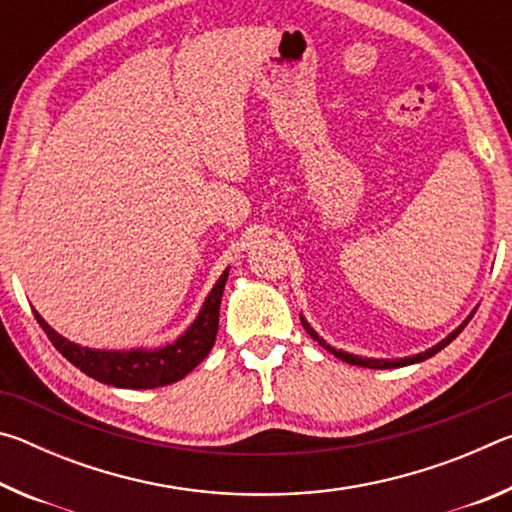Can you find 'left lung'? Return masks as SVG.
I'll return each mask as SVG.
<instances>
[{"mask_svg":"<svg viewBox=\"0 0 512 512\" xmlns=\"http://www.w3.org/2000/svg\"><path fill=\"white\" fill-rule=\"evenodd\" d=\"M472 318V316H470ZM470 318L465 320L463 325H458L452 334L447 336V339H443L440 341L438 345H433V348H429L427 352H420V354H415V357H406V359H361V357H357V354H350V352H343V350H336V348H332V345H327L323 339H320V336L314 332V329L309 327V323L305 318L300 316V320H302V327L307 329V334L311 336V339L314 341H318L320 345H323V348L327 350V352H332L334 357H339L341 361H345V363H352V366H363V368H375V370H388V368H400V366H409V363H418V361H424V359H429V357H433V354L436 352H440L443 348H447L449 343H452L458 334L463 332L465 329V325L470 323Z\"/></svg>","mask_w":512,"mask_h":512,"instance_id":"8db88e82","label":"left lung"}]
</instances>
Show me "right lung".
<instances>
[{
  "instance_id": "right-lung-1",
  "label": "right lung",
  "mask_w": 512,
  "mask_h": 512,
  "mask_svg": "<svg viewBox=\"0 0 512 512\" xmlns=\"http://www.w3.org/2000/svg\"><path fill=\"white\" fill-rule=\"evenodd\" d=\"M225 280H228V271H223L219 282L214 284V289L203 302L201 314L196 316L192 327L178 341L155 350L119 352L83 348V345L67 341L58 332H54L38 311H33V314H36L40 327L45 329L49 341L54 343V348L88 377L108 386L133 388V391L158 388L183 379L210 354L216 341V329H219V307Z\"/></svg>"
}]
</instances>
